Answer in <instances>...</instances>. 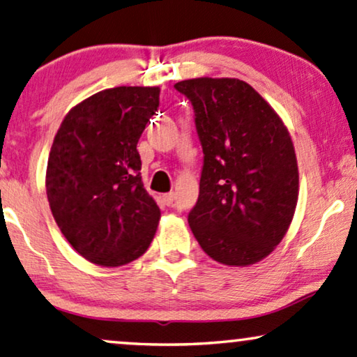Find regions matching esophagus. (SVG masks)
Here are the masks:
<instances>
[{
  "label": "esophagus",
  "instance_id": "34e87169",
  "mask_svg": "<svg viewBox=\"0 0 357 357\" xmlns=\"http://www.w3.org/2000/svg\"><path fill=\"white\" fill-rule=\"evenodd\" d=\"M162 200L165 202V205H168V207H172V205L174 204V194H173V192L165 194V195H162Z\"/></svg>",
  "mask_w": 357,
  "mask_h": 357
}]
</instances>
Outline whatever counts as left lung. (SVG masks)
<instances>
[{
	"label": "left lung",
	"instance_id": "8db88e82",
	"mask_svg": "<svg viewBox=\"0 0 357 357\" xmlns=\"http://www.w3.org/2000/svg\"><path fill=\"white\" fill-rule=\"evenodd\" d=\"M174 87L192 103L205 155L189 227L217 262L257 264L288 233L298 205V158L289 130L244 80L195 77Z\"/></svg>",
	"mask_w": 357,
	"mask_h": 357
}]
</instances>
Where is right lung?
Masks as SVG:
<instances>
[{
	"mask_svg": "<svg viewBox=\"0 0 357 357\" xmlns=\"http://www.w3.org/2000/svg\"><path fill=\"white\" fill-rule=\"evenodd\" d=\"M160 87H114L69 109L53 139L47 197L74 250L100 267H121L152 243L160 208L140 176L137 142Z\"/></svg>",
	"mask_w": 357,
	"mask_h": 357,
	"instance_id": "right-lung-1",
	"label": "right lung"
}]
</instances>
